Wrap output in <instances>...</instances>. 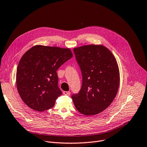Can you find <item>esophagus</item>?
<instances>
[{
  "instance_id": "1",
  "label": "esophagus",
  "mask_w": 147,
  "mask_h": 147,
  "mask_svg": "<svg viewBox=\"0 0 147 147\" xmlns=\"http://www.w3.org/2000/svg\"><path fill=\"white\" fill-rule=\"evenodd\" d=\"M63 94L64 95H67L69 96L70 94V91H63Z\"/></svg>"
}]
</instances>
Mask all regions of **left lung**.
<instances>
[{
    "mask_svg": "<svg viewBox=\"0 0 147 147\" xmlns=\"http://www.w3.org/2000/svg\"><path fill=\"white\" fill-rule=\"evenodd\" d=\"M73 51L83 77L81 90L71 96L74 104L82 114H98L109 107L117 94L119 71L117 60L101 45L82 46Z\"/></svg>",
    "mask_w": 147,
    "mask_h": 147,
    "instance_id": "1",
    "label": "left lung"
}]
</instances>
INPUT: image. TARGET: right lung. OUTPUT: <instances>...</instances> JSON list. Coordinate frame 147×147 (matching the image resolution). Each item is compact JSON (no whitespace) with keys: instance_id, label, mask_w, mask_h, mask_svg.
Returning <instances> with one entry per match:
<instances>
[{"instance_id":"add662e5","label":"right lung","mask_w":147,"mask_h":147,"mask_svg":"<svg viewBox=\"0 0 147 147\" xmlns=\"http://www.w3.org/2000/svg\"><path fill=\"white\" fill-rule=\"evenodd\" d=\"M69 48L36 45L19 61L16 85L23 101L30 109L44 111L52 108L62 94L56 71L73 57Z\"/></svg>"}]
</instances>
